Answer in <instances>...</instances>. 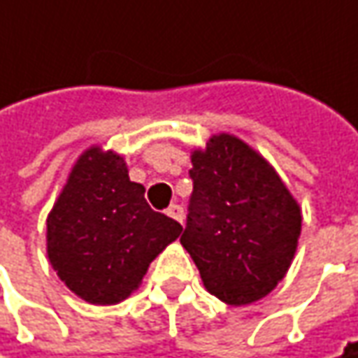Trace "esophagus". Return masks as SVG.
Segmentation results:
<instances>
[{"label": "esophagus", "instance_id": "esophagus-1", "mask_svg": "<svg viewBox=\"0 0 358 358\" xmlns=\"http://www.w3.org/2000/svg\"><path fill=\"white\" fill-rule=\"evenodd\" d=\"M166 215L169 217H172L174 221H178V222H184V209L180 207V205L176 203H172L169 209H166Z\"/></svg>", "mask_w": 358, "mask_h": 358}]
</instances>
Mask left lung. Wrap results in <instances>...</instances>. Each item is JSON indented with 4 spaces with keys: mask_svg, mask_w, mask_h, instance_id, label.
<instances>
[{
    "mask_svg": "<svg viewBox=\"0 0 358 358\" xmlns=\"http://www.w3.org/2000/svg\"><path fill=\"white\" fill-rule=\"evenodd\" d=\"M192 164L182 246L217 299L234 306L264 299L296 252L299 203L264 157L236 137H211Z\"/></svg>",
    "mask_w": 358,
    "mask_h": 358,
    "instance_id": "left-lung-1",
    "label": "left lung"
}]
</instances>
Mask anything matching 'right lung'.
<instances>
[{
    "instance_id": "1",
    "label": "right lung",
    "mask_w": 358,
    "mask_h": 358,
    "mask_svg": "<svg viewBox=\"0 0 358 358\" xmlns=\"http://www.w3.org/2000/svg\"><path fill=\"white\" fill-rule=\"evenodd\" d=\"M182 224L153 211L126 162L92 147L81 155L48 215V257L69 291L91 304H116Z\"/></svg>"
}]
</instances>
